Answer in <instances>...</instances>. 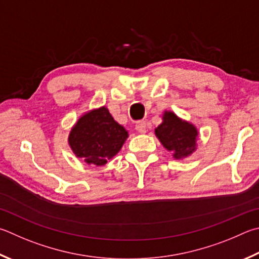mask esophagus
<instances>
[{
  "label": "esophagus",
  "mask_w": 259,
  "mask_h": 259,
  "mask_svg": "<svg viewBox=\"0 0 259 259\" xmlns=\"http://www.w3.org/2000/svg\"><path fill=\"white\" fill-rule=\"evenodd\" d=\"M136 130H137L138 133H140V134H145L146 131H147V129H146L145 122H143V121L137 122V124H136Z\"/></svg>",
  "instance_id": "1"
}]
</instances>
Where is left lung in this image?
<instances>
[{
    "instance_id": "left-lung-1",
    "label": "left lung",
    "mask_w": 259,
    "mask_h": 259,
    "mask_svg": "<svg viewBox=\"0 0 259 259\" xmlns=\"http://www.w3.org/2000/svg\"><path fill=\"white\" fill-rule=\"evenodd\" d=\"M155 136L175 159L187 158L197 149V126L172 111L163 112L162 123L155 128Z\"/></svg>"
}]
</instances>
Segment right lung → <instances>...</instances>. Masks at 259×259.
Masks as SVG:
<instances>
[{"instance_id":"right-lung-1","label":"right lung","mask_w":259,"mask_h":259,"mask_svg":"<svg viewBox=\"0 0 259 259\" xmlns=\"http://www.w3.org/2000/svg\"><path fill=\"white\" fill-rule=\"evenodd\" d=\"M129 137L106 106L93 109L79 116L68 136L70 148L77 157L91 165L103 166L120 152Z\"/></svg>"}]
</instances>
